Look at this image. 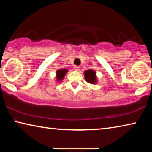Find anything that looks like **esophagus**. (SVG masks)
Instances as JSON below:
<instances>
[{
  "label": "esophagus",
  "instance_id": "esophagus-1",
  "mask_svg": "<svg viewBox=\"0 0 152 152\" xmlns=\"http://www.w3.org/2000/svg\"><path fill=\"white\" fill-rule=\"evenodd\" d=\"M80 66H74V70H76V71H79L80 70Z\"/></svg>",
  "mask_w": 152,
  "mask_h": 152
}]
</instances>
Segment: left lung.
<instances>
[{
    "mask_svg": "<svg viewBox=\"0 0 152 152\" xmlns=\"http://www.w3.org/2000/svg\"><path fill=\"white\" fill-rule=\"evenodd\" d=\"M84 78H85L86 81L90 84H94L98 82L97 77L96 75V72L92 70H85L84 72Z\"/></svg>",
    "mask_w": 152,
    "mask_h": 152,
    "instance_id": "1",
    "label": "left lung"
}]
</instances>
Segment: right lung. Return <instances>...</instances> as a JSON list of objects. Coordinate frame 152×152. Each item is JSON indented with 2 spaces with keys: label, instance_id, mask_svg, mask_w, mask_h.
Here are the masks:
<instances>
[{
  "label": "right lung",
  "instance_id": "add662e5",
  "mask_svg": "<svg viewBox=\"0 0 152 152\" xmlns=\"http://www.w3.org/2000/svg\"><path fill=\"white\" fill-rule=\"evenodd\" d=\"M68 70L67 69H60V70H58L56 71V80L57 81L60 82L63 80V79L65 76L66 74L68 72Z\"/></svg>",
  "mask_w": 152,
  "mask_h": 152
}]
</instances>
